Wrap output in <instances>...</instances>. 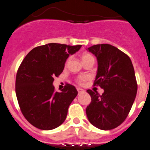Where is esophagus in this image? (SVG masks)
I'll return each instance as SVG.
<instances>
[{"mask_svg":"<svg viewBox=\"0 0 150 150\" xmlns=\"http://www.w3.org/2000/svg\"><path fill=\"white\" fill-rule=\"evenodd\" d=\"M77 89V91H78V93H82V92H83V89H80V88H77V89Z\"/></svg>","mask_w":150,"mask_h":150,"instance_id":"esophagus-1","label":"esophagus"}]
</instances>
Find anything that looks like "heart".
I'll return each mask as SVG.
<instances>
[{"mask_svg": "<svg viewBox=\"0 0 150 150\" xmlns=\"http://www.w3.org/2000/svg\"><path fill=\"white\" fill-rule=\"evenodd\" d=\"M81 59L83 61V62L86 63V62H88V61H93V62H95V57L93 54H91L89 53H83L82 54L81 56ZM69 61V58L67 59V63ZM87 77L84 75H80V76H77V78L76 79V82L78 84H83L84 82L86 80Z\"/></svg>", "mask_w": 150, "mask_h": 150, "instance_id": "1", "label": "heart"}]
</instances>
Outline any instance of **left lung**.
Wrapping results in <instances>:
<instances>
[{
  "label": "left lung",
  "mask_w": 150,
  "mask_h": 150,
  "mask_svg": "<svg viewBox=\"0 0 150 150\" xmlns=\"http://www.w3.org/2000/svg\"><path fill=\"white\" fill-rule=\"evenodd\" d=\"M96 57L98 71L94 86L104 93L88 89L91 102L86 109L89 122L101 130H112L121 125L130 112L137 92L132 62L128 55L109 44L88 48Z\"/></svg>",
  "instance_id": "1"
}]
</instances>
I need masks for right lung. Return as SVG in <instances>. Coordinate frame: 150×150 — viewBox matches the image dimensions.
<instances>
[{"mask_svg":"<svg viewBox=\"0 0 150 150\" xmlns=\"http://www.w3.org/2000/svg\"><path fill=\"white\" fill-rule=\"evenodd\" d=\"M81 46L58 43L38 46L27 54L19 67L16 76L18 103L25 118L37 128L52 130L65 121L77 90L67 83L58 93L52 83L54 77L63 72L69 55Z\"/></svg>","mask_w":150,"mask_h":150,"instance_id":"add662e5","label":"right lung"}]
</instances>
